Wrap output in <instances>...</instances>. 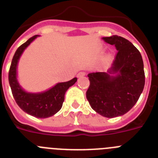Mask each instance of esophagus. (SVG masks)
<instances>
[{"mask_svg":"<svg viewBox=\"0 0 158 158\" xmlns=\"http://www.w3.org/2000/svg\"><path fill=\"white\" fill-rule=\"evenodd\" d=\"M85 75V72H84V71H81L77 73L78 77H84Z\"/></svg>","mask_w":158,"mask_h":158,"instance_id":"obj_1","label":"esophagus"}]
</instances>
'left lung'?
Listing matches in <instances>:
<instances>
[{
	"label": "left lung",
	"instance_id": "obj_1",
	"mask_svg": "<svg viewBox=\"0 0 158 158\" xmlns=\"http://www.w3.org/2000/svg\"><path fill=\"white\" fill-rule=\"evenodd\" d=\"M102 39L118 52L108 73L88 74L90 85L86 97L95 112L111 118L124 115L136 103L145 85V73L139 51L129 40L118 35Z\"/></svg>",
	"mask_w": 158,
	"mask_h": 158
}]
</instances>
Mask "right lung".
Masks as SVG:
<instances>
[{
    "label": "right lung",
    "mask_w": 158,
    "mask_h": 158,
    "mask_svg": "<svg viewBox=\"0 0 158 158\" xmlns=\"http://www.w3.org/2000/svg\"><path fill=\"white\" fill-rule=\"evenodd\" d=\"M37 37H30L20 45L13 56L8 72V81L13 97L24 112L38 118H46L54 115L62 108L66 90L77 81V78L66 82L58 83L49 90L42 93H27L22 89L16 79V68L19 59L24 49Z\"/></svg>",
    "instance_id": "right-lung-1"
}]
</instances>
